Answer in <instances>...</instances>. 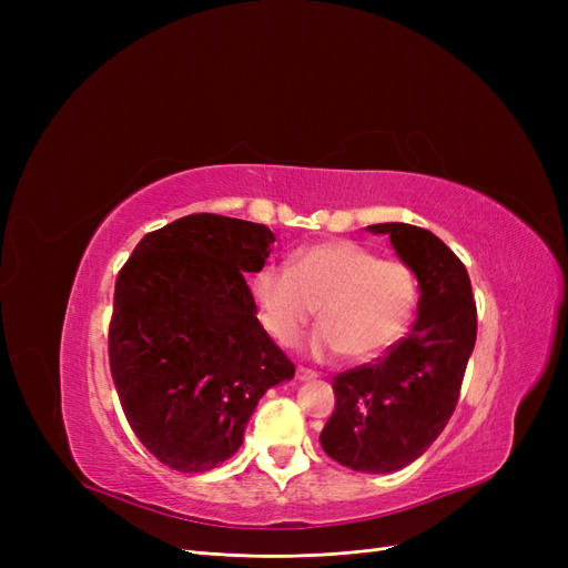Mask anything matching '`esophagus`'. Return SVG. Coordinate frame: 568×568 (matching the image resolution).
Segmentation results:
<instances>
[{
	"label": "esophagus",
	"mask_w": 568,
	"mask_h": 568,
	"mask_svg": "<svg viewBox=\"0 0 568 568\" xmlns=\"http://www.w3.org/2000/svg\"><path fill=\"white\" fill-rule=\"evenodd\" d=\"M296 379H298V382H313V379H317V372L298 367V369H296Z\"/></svg>",
	"instance_id": "obj_1"
}]
</instances>
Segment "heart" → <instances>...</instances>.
Here are the masks:
<instances>
[{"label":"heart","instance_id":"1","mask_svg":"<svg viewBox=\"0 0 568 568\" xmlns=\"http://www.w3.org/2000/svg\"><path fill=\"white\" fill-rule=\"evenodd\" d=\"M251 296L257 317L280 343H294L317 305L322 324L311 338L313 353L324 357L343 351L367 359L407 329L417 280L403 261L338 239L296 251L291 267L263 265L251 280Z\"/></svg>","mask_w":568,"mask_h":568}]
</instances>
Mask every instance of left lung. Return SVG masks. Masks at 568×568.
<instances>
[{
    "label": "left lung",
    "instance_id": "8db88e82",
    "mask_svg": "<svg viewBox=\"0 0 568 568\" xmlns=\"http://www.w3.org/2000/svg\"><path fill=\"white\" fill-rule=\"evenodd\" d=\"M367 230L386 234L415 272L417 322L374 365L336 376L320 443L353 471L390 474L422 457L453 417L476 343V303L467 267L434 232L405 222Z\"/></svg>",
    "mask_w": 568,
    "mask_h": 568
}]
</instances>
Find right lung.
Returning a JSON list of instances; mask_svg holds the SVG:
<instances>
[{
    "label": "right lung",
    "instance_id": "obj_1",
    "mask_svg": "<svg viewBox=\"0 0 568 568\" xmlns=\"http://www.w3.org/2000/svg\"><path fill=\"white\" fill-rule=\"evenodd\" d=\"M272 244L265 225L196 213L149 232L118 274L111 376L132 432L170 469L220 467L265 390L294 379L246 284Z\"/></svg>",
    "mask_w": 568,
    "mask_h": 568
}]
</instances>
